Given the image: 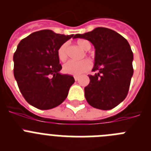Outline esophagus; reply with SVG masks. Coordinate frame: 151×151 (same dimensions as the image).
<instances>
[{
  "instance_id": "obj_1",
  "label": "esophagus",
  "mask_w": 151,
  "mask_h": 151,
  "mask_svg": "<svg viewBox=\"0 0 151 151\" xmlns=\"http://www.w3.org/2000/svg\"><path fill=\"white\" fill-rule=\"evenodd\" d=\"M74 78H75V80H76V81H78V78H79V77H78V76H74Z\"/></svg>"
}]
</instances>
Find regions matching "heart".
<instances>
[{
    "mask_svg": "<svg viewBox=\"0 0 151 151\" xmlns=\"http://www.w3.org/2000/svg\"><path fill=\"white\" fill-rule=\"evenodd\" d=\"M76 44L78 45V46H79L81 48L85 50H90L91 47V42L86 39L77 40ZM68 54H69V44L67 42H65L57 50V56H58L60 60L64 62L67 60ZM91 68V63L88 60H84L79 61V62L70 60L64 64L63 66L64 73L66 74L72 75V76H80L82 73L89 71Z\"/></svg>",
    "mask_w": 151,
    "mask_h": 151,
    "instance_id": "b5f03b06",
    "label": "heart"
}]
</instances>
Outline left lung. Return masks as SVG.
Listing matches in <instances>:
<instances>
[{"label":"left lung","mask_w":151,"mask_h":151,"mask_svg":"<svg viewBox=\"0 0 151 151\" xmlns=\"http://www.w3.org/2000/svg\"><path fill=\"white\" fill-rule=\"evenodd\" d=\"M74 38L89 41L95 48L93 76L85 88L86 101L91 106L111 110L125 100L133 75V53L121 35L107 28L98 27Z\"/></svg>","instance_id":"obj_1"}]
</instances>
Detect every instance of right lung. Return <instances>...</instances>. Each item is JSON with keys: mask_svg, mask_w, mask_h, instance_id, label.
Returning <instances> with one entry per match:
<instances>
[{"mask_svg": "<svg viewBox=\"0 0 151 151\" xmlns=\"http://www.w3.org/2000/svg\"><path fill=\"white\" fill-rule=\"evenodd\" d=\"M73 35L56 34L45 29L21 40L13 55V74L19 91L29 104L50 110L66 99L73 76L60 73V47Z\"/></svg>", "mask_w": 151, "mask_h": 151, "instance_id": "right-lung-1", "label": "right lung"}]
</instances>
